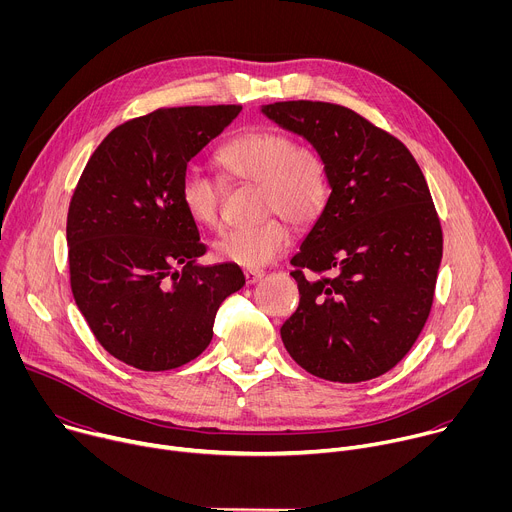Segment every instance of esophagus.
I'll return each mask as SVG.
<instances>
[{
	"instance_id": "34e87169",
	"label": "esophagus",
	"mask_w": 512,
	"mask_h": 512,
	"mask_svg": "<svg viewBox=\"0 0 512 512\" xmlns=\"http://www.w3.org/2000/svg\"><path fill=\"white\" fill-rule=\"evenodd\" d=\"M263 275H265V273H263L261 269H247V271H245V281H247V285H253V283L261 281Z\"/></svg>"
}]
</instances>
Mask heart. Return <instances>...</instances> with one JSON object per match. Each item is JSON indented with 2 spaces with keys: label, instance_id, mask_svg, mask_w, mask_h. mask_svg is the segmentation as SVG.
Masks as SVG:
<instances>
[{
  "label": "heart",
  "instance_id": "b5f03b06",
  "mask_svg": "<svg viewBox=\"0 0 512 512\" xmlns=\"http://www.w3.org/2000/svg\"><path fill=\"white\" fill-rule=\"evenodd\" d=\"M223 172L261 190V214H281L294 225H308L324 206L328 184L324 162L308 145H296L287 135L253 129L216 154ZM180 204L196 227L212 229L221 216V188L200 170H186L180 180ZM281 216L265 218L249 229L225 233L212 243L218 261L259 269L273 263L291 241L287 223Z\"/></svg>",
  "mask_w": 512,
  "mask_h": 512
}]
</instances>
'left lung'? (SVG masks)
Segmentation results:
<instances>
[{"instance_id": "1", "label": "left lung", "mask_w": 512, "mask_h": 512, "mask_svg": "<svg viewBox=\"0 0 512 512\" xmlns=\"http://www.w3.org/2000/svg\"><path fill=\"white\" fill-rule=\"evenodd\" d=\"M261 113L312 145L330 188L291 259L300 306L281 326L283 346L326 381L381 377L423 330L442 263L423 172L399 139L346 107L285 101Z\"/></svg>"}]
</instances>
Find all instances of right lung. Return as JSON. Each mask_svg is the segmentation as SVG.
Masks as SVG:
<instances>
[{"label":"right lung","instance_id":"add662e5","mask_svg":"<svg viewBox=\"0 0 512 512\" xmlns=\"http://www.w3.org/2000/svg\"><path fill=\"white\" fill-rule=\"evenodd\" d=\"M239 105L172 107L115 127L72 194L66 245L77 308L99 344L139 371H170L212 340L239 265H202L198 227L180 204L188 162Z\"/></svg>","mask_w":512,"mask_h":512}]
</instances>
